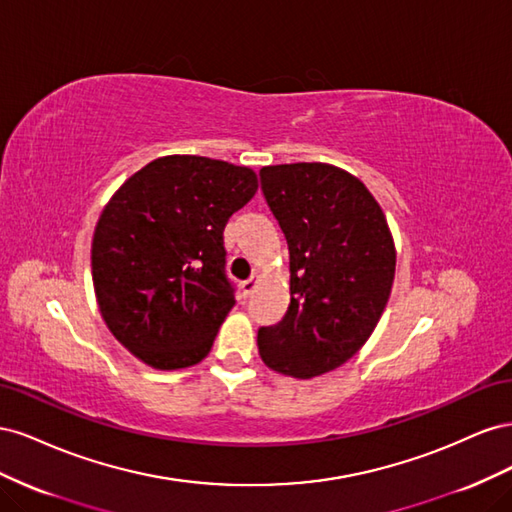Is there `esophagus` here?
I'll list each match as a JSON object with an SVG mask.
<instances>
[{
    "label": "esophagus",
    "mask_w": 512,
    "mask_h": 512,
    "mask_svg": "<svg viewBox=\"0 0 512 512\" xmlns=\"http://www.w3.org/2000/svg\"><path fill=\"white\" fill-rule=\"evenodd\" d=\"M256 286H258V275H252L250 280H245L243 284H241V290H243V297H250V294L256 290Z\"/></svg>",
    "instance_id": "obj_1"
}]
</instances>
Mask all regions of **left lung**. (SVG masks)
<instances>
[{
  "mask_svg": "<svg viewBox=\"0 0 512 512\" xmlns=\"http://www.w3.org/2000/svg\"><path fill=\"white\" fill-rule=\"evenodd\" d=\"M260 190L290 252V305L258 329L273 371L314 378L361 350L395 280V245L376 198L346 170L320 164L260 168Z\"/></svg>",
  "mask_w": 512,
  "mask_h": 512,
  "instance_id": "8db88e82",
  "label": "left lung"
}]
</instances>
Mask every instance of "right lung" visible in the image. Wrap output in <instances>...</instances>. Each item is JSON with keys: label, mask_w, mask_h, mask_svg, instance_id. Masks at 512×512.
Returning <instances> with one entry per match:
<instances>
[{"label": "right lung", "mask_w": 512, "mask_h": 512, "mask_svg": "<svg viewBox=\"0 0 512 512\" xmlns=\"http://www.w3.org/2000/svg\"><path fill=\"white\" fill-rule=\"evenodd\" d=\"M256 190L252 168L166 156L108 200L91 243V275L106 327L136 359L181 369L209 354L235 305L224 228Z\"/></svg>", "instance_id": "right-lung-1"}]
</instances>
